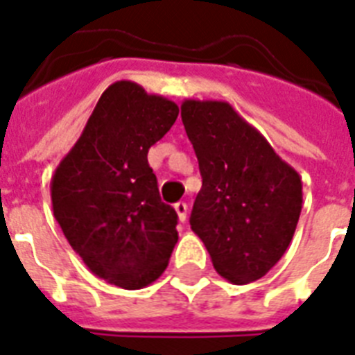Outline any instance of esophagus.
<instances>
[{
	"mask_svg": "<svg viewBox=\"0 0 355 355\" xmlns=\"http://www.w3.org/2000/svg\"><path fill=\"white\" fill-rule=\"evenodd\" d=\"M175 212H177L178 216V221H180V223H186V218H188V205L184 201H178L177 205H175Z\"/></svg>",
	"mask_w": 355,
	"mask_h": 355,
	"instance_id": "1",
	"label": "esophagus"
}]
</instances>
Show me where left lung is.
<instances>
[{"instance_id":"8db88e82","label":"left lung","mask_w":355,"mask_h":355,"mask_svg":"<svg viewBox=\"0 0 355 355\" xmlns=\"http://www.w3.org/2000/svg\"><path fill=\"white\" fill-rule=\"evenodd\" d=\"M180 117L202 177L189 225L232 285L285 255L302 212V178L229 102L184 100Z\"/></svg>"}]
</instances>
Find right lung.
Segmentation results:
<instances>
[{
	"instance_id": "1",
	"label": "right lung",
	"mask_w": 355,
	"mask_h": 355,
	"mask_svg": "<svg viewBox=\"0 0 355 355\" xmlns=\"http://www.w3.org/2000/svg\"><path fill=\"white\" fill-rule=\"evenodd\" d=\"M177 117L171 100L115 81L51 177V208L63 234L85 266L112 285L137 291L169 264L178 218L159 199L147 154Z\"/></svg>"
}]
</instances>
